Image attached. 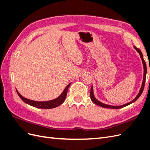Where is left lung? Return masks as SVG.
<instances>
[{"mask_svg": "<svg viewBox=\"0 0 150 150\" xmlns=\"http://www.w3.org/2000/svg\"><path fill=\"white\" fill-rule=\"evenodd\" d=\"M133 47L134 48V49L137 51L140 56V57L141 59H142V62H143V68H144V74H143V83H142V87H141V89L139 90V91L138 94V95L137 96H136V98L133 99V101H131V102L129 103H128L126 104H123V105H121V106H111V105H108V104H104V103H102L101 102H100L99 101H98V99H96V98H95L94 97V93H93V86H91V91H90V97H91V100L93 101V102L94 103L97 104V105L98 106H100L103 108H111V109H120V108H123L126 106H128L129 105V104H131L134 103V101H136L137 100V99L139 98V96H141V94H142L143 91V89H144V84H145V80H146V72H147V69H146V62H145L144 59H143V54L142 52V51H140V50L137 48V47H135L134 46H133ZM149 71H150V68H149ZM149 82H150V79H149Z\"/></svg>", "mask_w": 150, "mask_h": 150, "instance_id": "1", "label": "left lung"}]
</instances>
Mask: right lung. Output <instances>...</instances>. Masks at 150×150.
<instances>
[{
    "label": "right lung",
    "mask_w": 150,
    "mask_h": 150,
    "mask_svg": "<svg viewBox=\"0 0 150 150\" xmlns=\"http://www.w3.org/2000/svg\"><path fill=\"white\" fill-rule=\"evenodd\" d=\"M72 83H69L68 84L64 90L63 91V92L61 93L59 96L57 97V98L52 99V100L51 101H33V100H30L29 99H27L24 97H22L21 94L17 91V90L16 89L17 93L19 95V96L20 98L25 103L28 104L29 105L34 106L38 108H41V109H51L54 108H56L59 106V105L64 101L66 99V96H67V90L68 88H69L70 84Z\"/></svg>",
    "instance_id": "1"
}]
</instances>
